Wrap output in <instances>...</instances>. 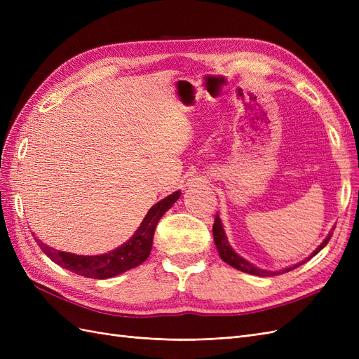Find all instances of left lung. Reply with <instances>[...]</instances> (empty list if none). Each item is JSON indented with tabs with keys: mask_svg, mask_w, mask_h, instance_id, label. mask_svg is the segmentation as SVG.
<instances>
[{
	"mask_svg": "<svg viewBox=\"0 0 359 359\" xmlns=\"http://www.w3.org/2000/svg\"><path fill=\"white\" fill-rule=\"evenodd\" d=\"M212 235H214L215 247H217V250H219V255H220V257L224 260V262H226L227 265H231V266H233V268H236V269L243 271V273H247V274H253V276H259V277H273V276L285 274V273H287V271L295 269V268H298L299 265L304 264V262H301V264H298V265H293V266H290V268H287V269H281V271H266V269H259V268H256L255 265L247 262L245 259H243L241 256H238V255L233 252L232 247L229 245V243H227V238H226V235H224V231H223V226H222V222H220V219H219V215H215V219H214ZM331 236H332V232L328 233V236L325 238V241H323L316 250H314L313 255H311L310 257L316 256V255L320 252V250L328 244V241L331 240ZM310 257H309V259H310ZM309 259H307V260H309Z\"/></svg>",
	"mask_w": 359,
	"mask_h": 359,
	"instance_id": "obj_1",
	"label": "left lung"
}]
</instances>
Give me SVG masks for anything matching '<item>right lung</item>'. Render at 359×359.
Masks as SVG:
<instances>
[{
    "label": "right lung",
    "mask_w": 359,
    "mask_h": 359,
    "mask_svg": "<svg viewBox=\"0 0 359 359\" xmlns=\"http://www.w3.org/2000/svg\"><path fill=\"white\" fill-rule=\"evenodd\" d=\"M180 191L169 194L168 198L157 202L153 208L148 211L144 222L140 223L136 233L130 240L118 247L114 252L99 256H78L66 252H58L46 244L37 240L39 247L43 250L50 260L58 264L60 266L66 268L72 273L79 274L86 278H111L126 271L140 265L144 260L148 259L151 248H153L154 231L157 223L170 206L175 203L180 198Z\"/></svg>",
    "instance_id": "right-lung-1"
}]
</instances>
